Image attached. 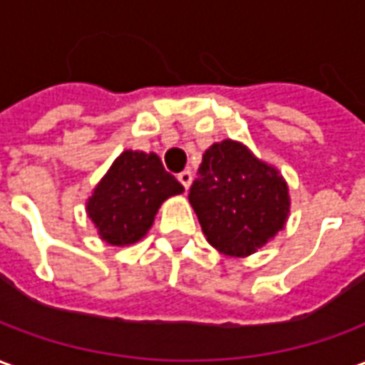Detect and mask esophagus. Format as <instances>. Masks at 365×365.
Instances as JSON below:
<instances>
[{
	"label": "esophagus",
	"mask_w": 365,
	"mask_h": 365,
	"mask_svg": "<svg viewBox=\"0 0 365 365\" xmlns=\"http://www.w3.org/2000/svg\"><path fill=\"white\" fill-rule=\"evenodd\" d=\"M178 180H180V183H182L183 187H185V191L190 190L191 182H193V174H191L190 170H183L182 174H178Z\"/></svg>",
	"instance_id": "esophagus-1"
}]
</instances>
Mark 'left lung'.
I'll return each instance as SVG.
<instances>
[{
    "label": "left lung",
    "mask_w": 365,
    "mask_h": 365,
    "mask_svg": "<svg viewBox=\"0 0 365 365\" xmlns=\"http://www.w3.org/2000/svg\"><path fill=\"white\" fill-rule=\"evenodd\" d=\"M190 203L215 250L246 258L285 227L289 185L277 168L258 158L246 144L227 138L203 154Z\"/></svg>",
    "instance_id": "obj_1"
}]
</instances>
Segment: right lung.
I'll return each mask as SVG.
<instances>
[{"mask_svg":"<svg viewBox=\"0 0 365 365\" xmlns=\"http://www.w3.org/2000/svg\"><path fill=\"white\" fill-rule=\"evenodd\" d=\"M180 193L183 185L154 152L125 150L93 187L86 213L107 245L130 246L146 237L160 205Z\"/></svg>","mask_w":365,"mask_h":365,"instance_id":"obj_1","label":"right lung"}]
</instances>
